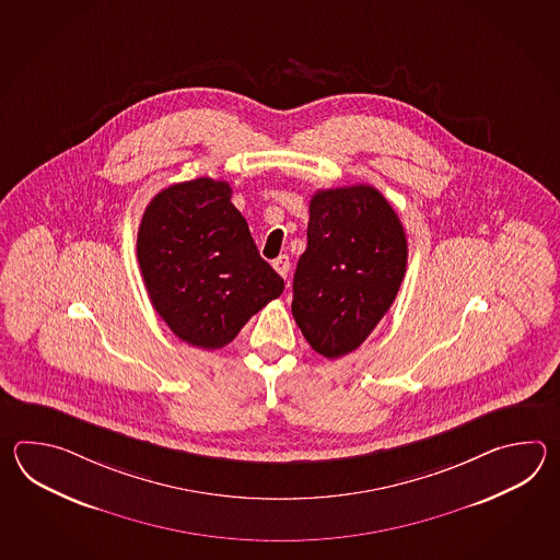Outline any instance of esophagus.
<instances>
[{
	"mask_svg": "<svg viewBox=\"0 0 560 560\" xmlns=\"http://www.w3.org/2000/svg\"><path fill=\"white\" fill-rule=\"evenodd\" d=\"M272 266H275V270L278 275L282 276V278H288V272H290V258H288L285 254L278 256L275 262H272Z\"/></svg>",
	"mask_w": 560,
	"mask_h": 560,
	"instance_id": "esophagus-1",
	"label": "esophagus"
}]
</instances>
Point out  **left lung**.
Segmentation results:
<instances>
[{
    "label": "left lung",
    "mask_w": 560,
    "mask_h": 560,
    "mask_svg": "<svg viewBox=\"0 0 560 560\" xmlns=\"http://www.w3.org/2000/svg\"><path fill=\"white\" fill-rule=\"evenodd\" d=\"M406 260L405 228L381 191H316L292 284V314L308 345L326 358L357 350L393 306Z\"/></svg>",
    "instance_id": "1"
}]
</instances>
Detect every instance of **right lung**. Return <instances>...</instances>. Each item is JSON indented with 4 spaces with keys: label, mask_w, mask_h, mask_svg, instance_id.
<instances>
[{
    "label": "right lung",
    "mask_w": 560,
    "mask_h": 560,
    "mask_svg": "<svg viewBox=\"0 0 560 560\" xmlns=\"http://www.w3.org/2000/svg\"><path fill=\"white\" fill-rule=\"evenodd\" d=\"M228 182L198 178L155 194L138 230V262L155 312L179 340L230 345L284 280L260 258Z\"/></svg>",
    "instance_id": "1"
}]
</instances>
